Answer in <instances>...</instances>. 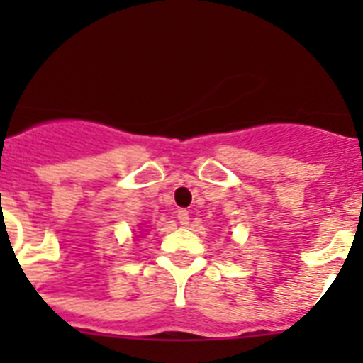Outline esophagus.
<instances>
[{"mask_svg":"<svg viewBox=\"0 0 363 363\" xmlns=\"http://www.w3.org/2000/svg\"><path fill=\"white\" fill-rule=\"evenodd\" d=\"M178 221L182 223V225H189V211L185 209L178 211Z\"/></svg>","mask_w":363,"mask_h":363,"instance_id":"1","label":"esophagus"}]
</instances>
